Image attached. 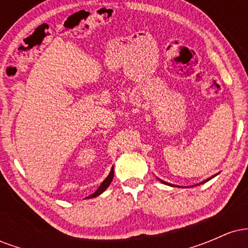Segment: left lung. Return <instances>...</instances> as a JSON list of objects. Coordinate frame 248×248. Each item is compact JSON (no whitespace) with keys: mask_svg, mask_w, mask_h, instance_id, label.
<instances>
[{"mask_svg":"<svg viewBox=\"0 0 248 248\" xmlns=\"http://www.w3.org/2000/svg\"><path fill=\"white\" fill-rule=\"evenodd\" d=\"M212 177H213V176H212ZM212 177H210L209 179H211ZM209 179H206V181H204V183H205V182H207V181H209ZM163 183H164V184H168V183H166V182H163ZM169 186H171V184H169Z\"/></svg>","mask_w":248,"mask_h":248,"instance_id":"8db88e82","label":"left lung"}]
</instances>
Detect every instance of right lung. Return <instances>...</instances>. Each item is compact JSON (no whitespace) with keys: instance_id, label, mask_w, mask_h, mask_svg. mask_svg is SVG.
<instances>
[{"instance_id":"add662e5","label":"right lung","mask_w":248,"mask_h":248,"mask_svg":"<svg viewBox=\"0 0 248 248\" xmlns=\"http://www.w3.org/2000/svg\"><path fill=\"white\" fill-rule=\"evenodd\" d=\"M113 177H114V168H112V170H110L109 175H108V176H107V178L105 179L104 182H102L101 186L98 187V190H96V191H95L94 193H93V195L88 196V197H86V198H93V197H96V196H99V195H100V193L104 192L105 190H106L107 187H108V186H109V184H110V182H112Z\"/></svg>"}]
</instances>
